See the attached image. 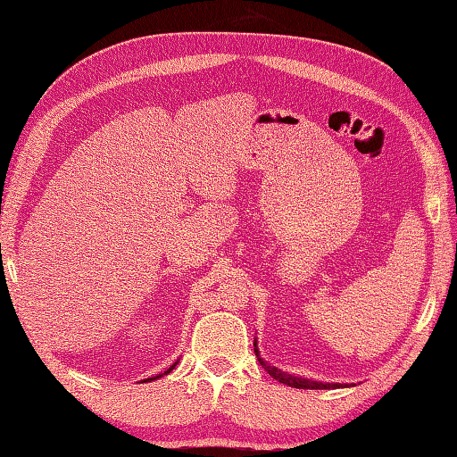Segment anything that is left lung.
<instances>
[{"mask_svg":"<svg viewBox=\"0 0 457 457\" xmlns=\"http://www.w3.org/2000/svg\"><path fill=\"white\" fill-rule=\"evenodd\" d=\"M253 345H255V355L259 359L261 367H263L270 377L277 378L278 383L295 386V389H337V386H349V385H339V383H318V381H312V378H304V377H296V375L280 371V369H277L275 365H270V363H267V361H263V359H261L259 349H257V339H255Z\"/></svg>","mask_w":457,"mask_h":457,"instance_id":"obj_1","label":"left lung"}]
</instances>
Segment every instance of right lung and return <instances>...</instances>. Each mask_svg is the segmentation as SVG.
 <instances>
[{"label":"right lung","mask_w":457,"mask_h":457,"mask_svg":"<svg viewBox=\"0 0 457 457\" xmlns=\"http://www.w3.org/2000/svg\"><path fill=\"white\" fill-rule=\"evenodd\" d=\"M174 367H177V363H174V365H170V367L167 369V371H164V375H167V373H170ZM159 377H162V375H157V377H151V378H147V381H154V378H159Z\"/></svg>","instance_id":"right-lung-1"}]
</instances>
